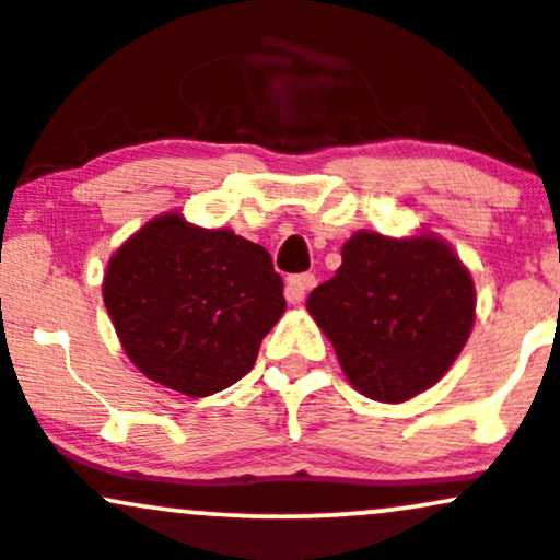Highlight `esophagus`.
<instances>
[{"instance_id": "1", "label": "esophagus", "mask_w": 560, "mask_h": 560, "mask_svg": "<svg viewBox=\"0 0 560 560\" xmlns=\"http://www.w3.org/2000/svg\"><path fill=\"white\" fill-rule=\"evenodd\" d=\"M316 287V276L314 273H298V276H290L287 279V287H284V295L290 303H300V300L305 298V292L314 290Z\"/></svg>"}]
</instances>
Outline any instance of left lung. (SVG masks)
I'll return each instance as SVG.
<instances>
[{"label": "left lung", "mask_w": 560, "mask_h": 560, "mask_svg": "<svg viewBox=\"0 0 560 560\" xmlns=\"http://www.w3.org/2000/svg\"><path fill=\"white\" fill-rule=\"evenodd\" d=\"M340 257L305 305L346 378L378 402H405L438 384L472 332L469 270L434 235L399 241L362 231Z\"/></svg>", "instance_id": "obj_1"}]
</instances>
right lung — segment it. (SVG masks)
<instances>
[{
  "instance_id": "right-lung-1",
  "label": "right lung",
  "mask_w": 560,
  "mask_h": 560,
  "mask_svg": "<svg viewBox=\"0 0 560 560\" xmlns=\"http://www.w3.org/2000/svg\"><path fill=\"white\" fill-rule=\"evenodd\" d=\"M104 305L141 373L187 397L244 378L287 308L260 244L179 214L155 217L112 255Z\"/></svg>"
}]
</instances>
